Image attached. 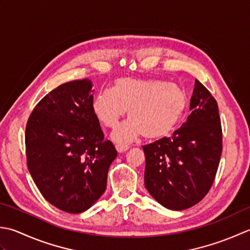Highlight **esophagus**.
I'll list each match as a JSON object with an SVG mask.
<instances>
[{
  "label": "esophagus",
  "mask_w": 250,
  "mask_h": 250,
  "mask_svg": "<svg viewBox=\"0 0 250 250\" xmlns=\"http://www.w3.org/2000/svg\"><path fill=\"white\" fill-rule=\"evenodd\" d=\"M115 147H116V150H118L119 152H124V151H126V150H128L129 149V146L128 145H122V144H118L115 146Z\"/></svg>",
  "instance_id": "1"
}]
</instances>
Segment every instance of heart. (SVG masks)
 <instances>
[{
  "mask_svg": "<svg viewBox=\"0 0 250 250\" xmlns=\"http://www.w3.org/2000/svg\"><path fill=\"white\" fill-rule=\"evenodd\" d=\"M187 105L185 90L175 83L124 76L115 81L114 89L105 88L97 94L93 109L101 123L110 128L129 111L131 121L113 132L116 141L126 142L140 135L150 140L164 138L180 123Z\"/></svg>",
  "mask_w": 250,
  "mask_h": 250,
  "instance_id": "obj_1",
  "label": "heart"
}]
</instances>
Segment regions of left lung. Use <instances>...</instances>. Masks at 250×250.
I'll list each match as a JSON object with an SVG mask.
<instances>
[{
	"instance_id": "1",
	"label": "left lung",
	"mask_w": 250,
	"mask_h": 250,
	"mask_svg": "<svg viewBox=\"0 0 250 250\" xmlns=\"http://www.w3.org/2000/svg\"><path fill=\"white\" fill-rule=\"evenodd\" d=\"M191 114L171 137L142 146L145 185L161 205L183 210L196 205L215 181L222 153V128L216 99L195 80Z\"/></svg>"
}]
</instances>
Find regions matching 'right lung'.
<instances>
[{
	"label": "right lung",
	"mask_w": 250,
	"mask_h": 250,
	"mask_svg": "<svg viewBox=\"0 0 250 250\" xmlns=\"http://www.w3.org/2000/svg\"><path fill=\"white\" fill-rule=\"evenodd\" d=\"M91 81L76 80L50 91L25 126V155L43 197L60 210L80 213L104 194L118 155L104 139L93 109Z\"/></svg>",
	"instance_id": "right-lung-1"
}]
</instances>
